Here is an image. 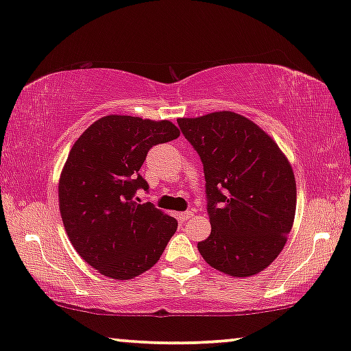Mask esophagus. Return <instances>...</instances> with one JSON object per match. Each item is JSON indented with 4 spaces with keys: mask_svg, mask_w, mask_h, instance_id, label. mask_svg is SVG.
<instances>
[{
    "mask_svg": "<svg viewBox=\"0 0 351 351\" xmlns=\"http://www.w3.org/2000/svg\"><path fill=\"white\" fill-rule=\"evenodd\" d=\"M191 217H193V213H191V210H185V213L179 214V219L182 222H186V220H190Z\"/></svg>",
    "mask_w": 351,
    "mask_h": 351,
    "instance_id": "obj_1",
    "label": "esophagus"
}]
</instances>
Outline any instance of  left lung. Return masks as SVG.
Returning <instances> with one entry per match:
<instances>
[{
  "label": "left lung",
  "mask_w": 351,
  "mask_h": 351,
  "mask_svg": "<svg viewBox=\"0 0 351 351\" xmlns=\"http://www.w3.org/2000/svg\"><path fill=\"white\" fill-rule=\"evenodd\" d=\"M177 123L204 166L210 234L199 254L225 275H257L280 256L294 223L289 160L263 129L228 110Z\"/></svg>",
  "instance_id": "8db88e82"
}]
</instances>
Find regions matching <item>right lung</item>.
<instances>
[{
	"label": "right lung",
	"mask_w": 351,
	"mask_h": 351,
	"mask_svg": "<svg viewBox=\"0 0 351 351\" xmlns=\"http://www.w3.org/2000/svg\"><path fill=\"white\" fill-rule=\"evenodd\" d=\"M179 128L108 114L90 124L73 143L59 180V209L76 252L100 275L132 280L150 270L177 230V220L152 203H136L138 174L156 143L174 141Z\"/></svg>",
	"instance_id": "obj_1"
}]
</instances>
